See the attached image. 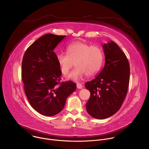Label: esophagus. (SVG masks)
Instances as JSON below:
<instances>
[{"mask_svg": "<svg viewBox=\"0 0 149 149\" xmlns=\"http://www.w3.org/2000/svg\"><path fill=\"white\" fill-rule=\"evenodd\" d=\"M77 87L78 88H79V89H81V88H82V84H80V83H77Z\"/></svg>", "mask_w": 149, "mask_h": 149, "instance_id": "1", "label": "esophagus"}]
</instances>
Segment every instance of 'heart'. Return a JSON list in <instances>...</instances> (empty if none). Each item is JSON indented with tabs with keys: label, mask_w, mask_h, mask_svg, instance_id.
Returning <instances> with one entry per match:
<instances>
[{
	"label": "heart",
	"mask_w": 149,
	"mask_h": 149,
	"mask_svg": "<svg viewBox=\"0 0 149 149\" xmlns=\"http://www.w3.org/2000/svg\"><path fill=\"white\" fill-rule=\"evenodd\" d=\"M67 54L60 52L56 61L63 75L68 74L74 65L77 67L68 75V78L77 80L85 74L90 77L101 69L104 60L102 49L96 45L77 41L67 47Z\"/></svg>",
	"instance_id": "1"
}]
</instances>
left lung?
<instances>
[{
    "label": "left lung",
    "instance_id": "obj_1",
    "mask_svg": "<svg viewBox=\"0 0 149 149\" xmlns=\"http://www.w3.org/2000/svg\"><path fill=\"white\" fill-rule=\"evenodd\" d=\"M105 65L97 77L85 84L90 91L88 113L97 119L108 118L121 108L128 91L130 65L125 54L112 40L102 45Z\"/></svg>",
    "mask_w": 149,
    "mask_h": 149
}]
</instances>
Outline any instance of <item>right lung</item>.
I'll return each instance as SVG.
<instances>
[{"label": "right lung", "instance_id": "right-lung-1", "mask_svg": "<svg viewBox=\"0 0 149 149\" xmlns=\"http://www.w3.org/2000/svg\"><path fill=\"white\" fill-rule=\"evenodd\" d=\"M65 36L51 33L42 36L29 46L23 57L22 79L25 94L32 107L44 116L61 112L77 88L71 81L60 82L62 72L54 50Z\"/></svg>", "mask_w": 149, "mask_h": 149}]
</instances>
